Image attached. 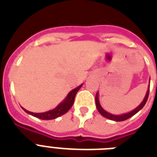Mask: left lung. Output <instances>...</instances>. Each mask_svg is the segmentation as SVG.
<instances>
[{"instance_id": "left-lung-1", "label": "left lung", "mask_w": 157, "mask_h": 157, "mask_svg": "<svg viewBox=\"0 0 157 157\" xmlns=\"http://www.w3.org/2000/svg\"><path fill=\"white\" fill-rule=\"evenodd\" d=\"M149 83H150V81H149ZM149 89H150V84H149L148 89H147V90L146 95H145V97H144V100L142 101V103H140V104L136 107V108H134V110H132V111L127 112V113H124V114H121V115H115V114H112V113H110V112H107V111H105L103 107H102V106H101L100 104V102H99V94H98V91L97 92L95 96L96 107H97L98 112H99L103 117H104L105 118L112 120V121H125V120L129 119V118H130L131 117H133L134 115L136 114L137 112H139V111H140V110L144 107V105H145V103H147V98H148Z\"/></svg>"}]
</instances>
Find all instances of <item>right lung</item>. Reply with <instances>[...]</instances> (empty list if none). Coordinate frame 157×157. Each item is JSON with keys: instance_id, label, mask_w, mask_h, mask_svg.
<instances>
[{"instance_id": "add662e5", "label": "right lung", "mask_w": 157, "mask_h": 157, "mask_svg": "<svg viewBox=\"0 0 157 157\" xmlns=\"http://www.w3.org/2000/svg\"><path fill=\"white\" fill-rule=\"evenodd\" d=\"M83 86V84H81L79 86H77L76 88L73 89L72 90H71L67 94V95L66 96V98H64L63 100L62 101L61 103H59L55 108L50 111H47L45 112H40V113H35V112H29L28 110H26L25 108L22 107L25 112H27L28 114L32 115L33 117L39 118L40 120H53L56 119L58 117H61L63 115L68 112L70 108L72 107V105L74 103V100H75V97H76V93L78 92V90L81 88V86Z\"/></svg>"}]
</instances>
